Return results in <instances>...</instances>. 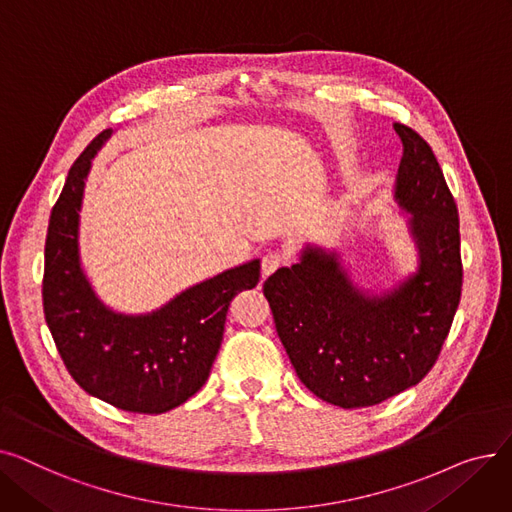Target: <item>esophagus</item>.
Returning <instances> with one entry per match:
<instances>
[{
	"label": "esophagus",
	"mask_w": 512,
	"mask_h": 512,
	"mask_svg": "<svg viewBox=\"0 0 512 512\" xmlns=\"http://www.w3.org/2000/svg\"><path fill=\"white\" fill-rule=\"evenodd\" d=\"M282 263H284V255H280L278 251L265 253V255H263V259H261V274H263V278L272 276Z\"/></svg>",
	"instance_id": "obj_1"
}]
</instances>
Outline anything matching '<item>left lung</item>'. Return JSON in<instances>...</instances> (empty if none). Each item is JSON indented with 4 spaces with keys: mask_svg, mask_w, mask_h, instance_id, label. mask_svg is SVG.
I'll list each match as a JSON object with an SVG mask.
<instances>
[{
    "mask_svg": "<svg viewBox=\"0 0 512 512\" xmlns=\"http://www.w3.org/2000/svg\"><path fill=\"white\" fill-rule=\"evenodd\" d=\"M394 130L405 153L392 195L417 251L415 270L371 290L355 282L344 247L305 242L297 263L263 284L299 380L342 409L380 405L419 384L461 301L459 209L432 147L405 124Z\"/></svg>",
    "mask_w": 512,
    "mask_h": 512,
    "instance_id": "obj_1",
    "label": "left lung"
}]
</instances>
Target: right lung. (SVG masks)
<instances>
[{
	"mask_svg": "<svg viewBox=\"0 0 512 512\" xmlns=\"http://www.w3.org/2000/svg\"><path fill=\"white\" fill-rule=\"evenodd\" d=\"M107 128L74 161L51 209L45 240L43 311L74 382L91 396L157 415L191 398L209 378L234 294L255 288L261 259H251L184 288L145 313L105 305L80 259V209L93 157L112 139Z\"/></svg>",
	"mask_w": 512,
	"mask_h": 512,
	"instance_id": "right-lung-1",
	"label": "right lung"
}]
</instances>
